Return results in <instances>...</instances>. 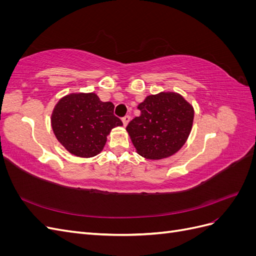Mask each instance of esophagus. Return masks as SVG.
<instances>
[{
  "mask_svg": "<svg viewBox=\"0 0 256 256\" xmlns=\"http://www.w3.org/2000/svg\"><path fill=\"white\" fill-rule=\"evenodd\" d=\"M122 120L124 126H127L129 120H130V116H129V115H125V116H124V118H122Z\"/></svg>",
  "mask_w": 256,
  "mask_h": 256,
  "instance_id": "esophagus-1",
  "label": "esophagus"
}]
</instances>
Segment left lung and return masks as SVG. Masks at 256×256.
<instances>
[{
    "label": "left lung",
    "instance_id": "left-lung-1",
    "mask_svg": "<svg viewBox=\"0 0 256 256\" xmlns=\"http://www.w3.org/2000/svg\"><path fill=\"white\" fill-rule=\"evenodd\" d=\"M140 116L126 128L138 154L159 160L180 150L191 132L194 110L182 95L162 92L138 106Z\"/></svg>",
    "mask_w": 256,
    "mask_h": 256
}]
</instances>
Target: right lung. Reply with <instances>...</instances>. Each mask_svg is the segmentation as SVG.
Instances as JSON below:
<instances>
[{"mask_svg":"<svg viewBox=\"0 0 256 256\" xmlns=\"http://www.w3.org/2000/svg\"><path fill=\"white\" fill-rule=\"evenodd\" d=\"M58 141L74 156L94 157L104 150L106 136L122 126L114 115V104L104 102L95 92H78L60 98L51 115Z\"/></svg>","mask_w":256,"mask_h":256,"instance_id":"obj_1","label":"right lung"}]
</instances>
